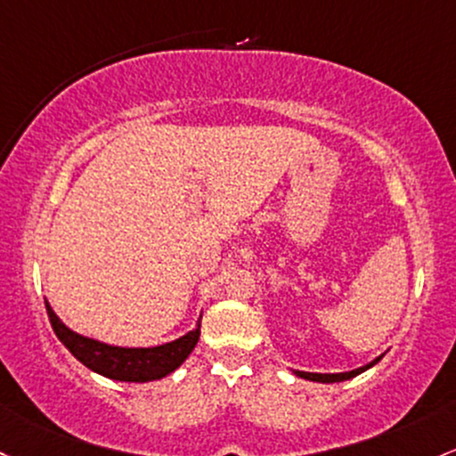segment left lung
<instances>
[{
  "mask_svg": "<svg viewBox=\"0 0 456 456\" xmlns=\"http://www.w3.org/2000/svg\"><path fill=\"white\" fill-rule=\"evenodd\" d=\"M381 359V357H379ZM379 359H374L372 363H368V366L363 368H357V370H350V372H342V374H316V372H297V377L301 379H307V381H318V383H339V381H348V379L357 377V374H362L363 370L372 368L374 363L379 362Z\"/></svg>",
  "mask_w": 456,
  "mask_h": 456,
  "instance_id": "obj_1",
  "label": "left lung"
}]
</instances>
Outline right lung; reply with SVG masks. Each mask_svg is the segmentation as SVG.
<instances>
[{
  "label": "right lung",
  "mask_w": 456,
  "mask_h": 456,
  "mask_svg": "<svg viewBox=\"0 0 456 456\" xmlns=\"http://www.w3.org/2000/svg\"><path fill=\"white\" fill-rule=\"evenodd\" d=\"M45 307H47V316L49 322H52L53 333L58 335V339L64 346L71 350L73 357L93 370V372L103 374V377L114 379V381L147 383L167 377L175 368H179L186 362L188 354L197 346L199 333H201L197 327L194 331L183 335V338L155 348L108 346V344L97 342V339L82 338V335L73 333L71 329L60 322V318L49 307V303H45Z\"/></svg>",
  "instance_id": "obj_1"
}]
</instances>
